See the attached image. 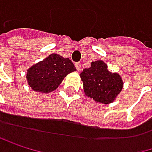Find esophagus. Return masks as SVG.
Segmentation results:
<instances>
[{
  "instance_id": "34e87169",
  "label": "esophagus",
  "mask_w": 152,
  "mask_h": 152,
  "mask_svg": "<svg viewBox=\"0 0 152 152\" xmlns=\"http://www.w3.org/2000/svg\"><path fill=\"white\" fill-rule=\"evenodd\" d=\"M75 67H77V69L78 72H80V71L82 70V66H81V64H79V63H77V64H75Z\"/></svg>"
}]
</instances>
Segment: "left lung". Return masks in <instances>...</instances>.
<instances>
[{"label": "left lung", "instance_id": "left-lung-1", "mask_svg": "<svg viewBox=\"0 0 152 152\" xmlns=\"http://www.w3.org/2000/svg\"><path fill=\"white\" fill-rule=\"evenodd\" d=\"M80 77L85 94L96 103L104 104L113 103L124 87L121 75L110 72L103 60L93 61L89 68L83 70Z\"/></svg>", "mask_w": 152, "mask_h": 152}]
</instances>
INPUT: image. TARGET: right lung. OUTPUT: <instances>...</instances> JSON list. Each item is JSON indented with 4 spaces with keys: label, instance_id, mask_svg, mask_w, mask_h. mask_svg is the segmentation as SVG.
I'll return each instance as SVG.
<instances>
[{
    "label": "right lung",
    "instance_id": "right-lung-1",
    "mask_svg": "<svg viewBox=\"0 0 152 152\" xmlns=\"http://www.w3.org/2000/svg\"><path fill=\"white\" fill-rule=\"evenodd\" d=\"M75 70L69 58H65L58 54H50L27 70L26 78L33 91L48 94L56 90L66 75Z\"/></svg>",
    "mask_w": 152,
    "mask_h": 152
}]
</instances>
